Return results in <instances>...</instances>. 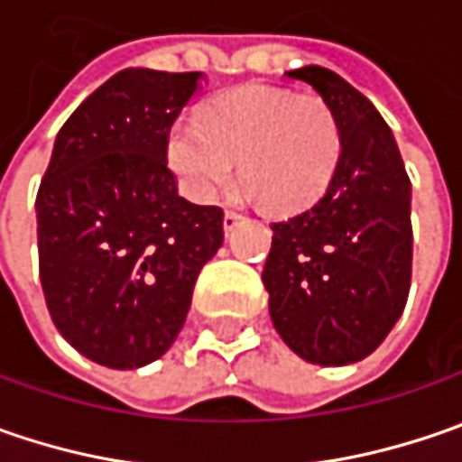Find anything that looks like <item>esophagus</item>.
<instances>
[{
  "label": "esophagus",
  "instance_id": "obj_1",
  "mask_svg": "<svg viewBox=\"0 0 462 462\" xmlns=\"http://www.w3.org/2000/svg\"><path fill=\"white\" fill-rule=\"evenodd\" d=\"M240 214L237 211H225V219H222V227H225V232H232L237 225H240Z\"/></svg>",
  "mask_w": 462,
  "mask_h": 462
}]
</instances>
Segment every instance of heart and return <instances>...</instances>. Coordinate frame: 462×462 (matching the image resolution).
I'll return each mask as SVG.
<instances>
[{"instance_id": "obj_1", "label": "heart", "mask_w": 462, "mask_h": 462, "mask_svg": "<svg viewBox=\"0 0 462 462\" xmlns=\"http://www.w3.org/2000/svg\"><path fill=\"white\" fill-rule=\"evenodd\" d=\"M341 126L318 95L243 85L214 97L199 121H180L168 139V162L183 191L207 204L235 178L273 211L312 204L341 160Z\"/></svg>"}]
</instances>
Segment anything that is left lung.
Here are the masks:
<instances>
[{
	"label": "left lung",
	"mask_w": 462,
	"mask_h": 462,
	"mask_svg": "<svg viewBox=\"0 0 462 462\" xmlns=\"http://www.w3.org/2000/svg\"><path fill=\"white\" fill-rule=\"evenodd\" d=\"M336 113L341 160L326 193L273 222L263 266L273 328L297 356L341 367L370 356L411 287V180L391 126L346 79L323 67L287 71Z\"/></svg>",
	"instance_id": "obj_1"
}]
</instances>
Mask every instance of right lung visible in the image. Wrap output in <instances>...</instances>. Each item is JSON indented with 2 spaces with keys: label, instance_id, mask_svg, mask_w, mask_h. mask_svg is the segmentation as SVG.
Instances as JSON below:
<instances>
[{
  "label": "right lung",
  "instance_id": "obj_1",
  "mask_svg": "<svg viewBox=\"0 0 462 462\" xmlns=\"http://www.w3.org/2000/svg\"><path fill=\"white\" fill-rule=\"evenodd\" d=\"M199 79L201 71L113 74L56 134L38 189L51 320L111 370L171 349L199 271L225 240V211L186 201L168 168V136Z\"/></svg>",
  "mask_w": 462,
  "mask_h": 462
}]
</instances>
